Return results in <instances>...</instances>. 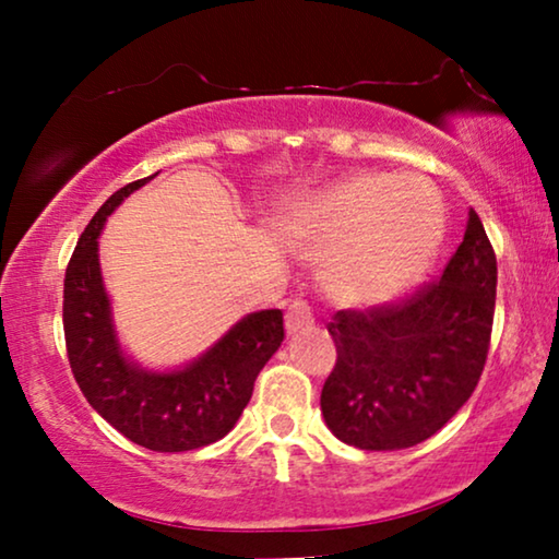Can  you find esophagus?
<instances>
[{
  "instance_id": "34e87169",
  "label": "esophagus",
  "mask_w": 559,
  "mask_h": 559,
  "mask_svg": "<svg viewBox=\"0 0 559 559\" xmlns=\"http://www.w3.org/2000/svg\"><path fill=\"white\" fill-rule=\"evenodd\" d=\"M316 325V312L305 300H295L293 305L287 308V316H285V328L289 335H297V333H305L310 331V328Z\"/></svg>"
}]
</instances>
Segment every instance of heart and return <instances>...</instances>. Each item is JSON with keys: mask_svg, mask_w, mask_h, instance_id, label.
I'll use <instances>...</instances> for the list:
<instances>
[{"mask_svg": "<svg viewBox=\"0 0 559 559\" xmlns=\"http://www.w3.org/2000/svg\"><path fill=\"white\" fill-rule=\"evenodd\" d=\"M445 203L417 175L356 173L310 198L287 218L297 239L328 247L320 277L346 305H381L417 287L445 241Z\"/></svg>", "mask_w": 559, "mask_h": 559, "instance_id": "heart-1", "label": "heart"}]
</instances>
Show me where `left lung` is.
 Wrapping results in <instances>:
<instances>
[{
    "label": "left lung",
    "instance_id": "8db88e82",
    "mask_svg": "<svg viewBox=\"0 0 559 559\" xmlns=\"http://www.w3.org/2000/svg\"><path fill=\"white\" fill-rule=\"evenodd\" d=\"M496 305V254L478 213L440 282L407 302L346 310L328 323L335 369L320 409L358 450H404L432 438L468 402L484 371Z\"/></svg>",
    "mask_w": 559,
    "mask_h": 559
}]
</instances>
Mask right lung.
<instances>
[{
	"label": "right lung",
	"mask_w": 559,
	"mask_h": 559,
	"mask_svg": "<svg viewBox=\"0 0 559 559\" xmlns=\"http://www.w3.org/2000/svg\"><path fill=\"white\" fill-rule=\"evenodd\" d=\"M150 178L119 188L81 234L63 287V331L73 377L91 407L136 445L157 453L205 448L234 430L264 364L282 346V310L249 312L221 338L173 369L136 364L114 323L98 236L106 218Z\"/></svg>",
	"instance_id": "right-lung-1"
}]
</instances>
